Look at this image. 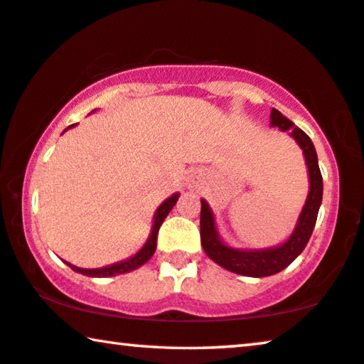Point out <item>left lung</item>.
<instances>
[{
  "instance_id": "obj_1",
  "label": "left lung",
  "mask_w": 364,
  "mask_h": 364,
  "mask_svg": "<svg viewBox=\"0 0 364 364\" xmlns=\"http://www.w3.org/2000/svg\"><path fill=\"white\" fill-rule=\"evenodd\" d=\"M271 126L279 127L281 130H289L304 151L309 168V178H311V191H309L306 205H304L296 230L287 238V242L276 248H271V250H235V248L227 247L217 235L214 215L210 213L208 203L200 200V245H203L205 255L210 259H214L217 264H220L222 268L237 274L252 276V278H263V276L279 273L299 257L312 235L317 222L318 208L322 204V173L318 168L317 154L311 137L304 130L296 127L294 122L284 117L278 109L271 111Z\"/></svg>"
}]
</instances>
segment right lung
I'll return each mask as SVG.
<instances>
[{
	"instance_id": "obj_1",
	"label": "right lung",
	"mask_w": 364,
	"mask_h": 364,
	"mask_svg": "<svg viewBox=\"0 0 364 364\" xmlns=\"http://www.w3.org/2000/svg\"><path fill=\"white\" fill-rule=\"evenodd\" d=\"M75 126V124H73ZM72 127V126H70ZM178 200V194H173L171 198H168L164 204L160 205L159 210H156L155 214V220H154V229H151V234L149 237L147 243H145L142 250H140L137 255H134L132 258L126 259V262H121V263H116V264H111V267H106V268H97V269H85V268H77L73 267V264L67 263L70 268L73 271H77V273L81 274H86V276H93V278H106V276H116V274H124L127 273V271H132L135 268L142 267L144 263H147L149 259L151 258V255L155 253V248H156V235H159V230H160V225L164 224L165 217L170 214V210L173 209V205L176 204Z\"/></svg>"
}]
</instances>
